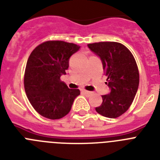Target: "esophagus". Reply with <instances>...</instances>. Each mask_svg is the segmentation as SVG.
Wrapping results in <instances>:
<instances>
[{"mask_svg":"<svg viewBox=\"0 0 160 160\" xmlns=\"http://www.w3.org/2000/svg\"><path fill=\"white\" fill-rule=\"evenodd\" d=\"M81 92H82L83 93H84V94H87V95H90V94H92V92H89V91L85 90V89H82V90H81Z\"/></svg>","mask_w":160,"mask_h":160,"instance_id":"obj_1","label":"esophagus"}]
</instances>
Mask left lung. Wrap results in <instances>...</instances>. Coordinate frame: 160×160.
Listing matches in <instances>:
<instances>
[{
    "label": "left lung",
    "mask_w": 160,
    "mask_h": 160,
    "mask_svg": "<svg viewBox=\"0 0 160 160\" xmlns=\"http://www.w3.org/2000/svg\"><path fill=\"white\" fill-rule=\"evenodd\" d=\"M88 48L100 57L107 76L106 84L110 93L102 95V103L95 108L100 115L117 118L132 105L139 85V72L129 49L118 42L107 41L88 44Z\"/></svg>",
    "instance_id": "obj_1"
}]
</instances>
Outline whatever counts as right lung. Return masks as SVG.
<instances>
[{"instance_id":"right-lung-1","label":"right lung","mask_w":160,"mask_h":160,"mask_svg":"<svg viewBox=\"0 0 160 160\" xmlns=\"http://www.w3.org/2000/svg\"><path fill=\"white\" fill-rule=\"evenodd\" d=\"M80 46L62 41H48L33 49L27 62L24 88L37 113L47 119H58L68 115L80 94L60 80L69 67V58Z\"/></svg>"}]
</instances>
